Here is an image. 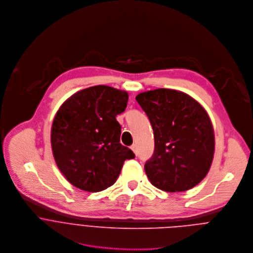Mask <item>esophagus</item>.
<instances>
[{"mask_svg":"<svg viewBox=\"0 0 253 253\" xmlns=\"http://www.w3.org/2000/svg\"><path fill=\"white\" fill-rule=\"evenodd\" d=\"M130 149L133 151V153H134L135 155H137V147H136V144H132L131 147H130Z\"/></svg>","mask_w":253,"mask_h":253,"instance_id":"34e87169","label":"esophagus"}]
</instances>
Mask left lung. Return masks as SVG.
<instances>
[{"mask_svg": "<svg viewBox=\"0 0 253 253\" xmlns=\"http://www.w3.org/2000/svg\"><path fill=\"white\" fill-rule=\"evenodd\" d=\"M135 99L154 132V153L144 165L151 183L168 192L197 185L208 173L215 150L205 109L188 94L167 88L139 93Z\"/></svg>", "mask_w": 253, "mask_h": 253, "instance_id": "obj_1", "label": "left lung"}]
</instances>
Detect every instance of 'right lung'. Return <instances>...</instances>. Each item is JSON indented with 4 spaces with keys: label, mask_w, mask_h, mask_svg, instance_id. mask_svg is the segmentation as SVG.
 <instances>
[{
    "label": "right lung",
    "mask_w": 253,
    "mask_h": 253,
    "mask_svg": "<svg viewBox=\"0 0 253 253\" xmlns=\"http://www.w3.org/2000/svg\"><path fill=\"white\" fill-rule=\"evenodd\" d=\"M125 90L107 85L83 89L58 110L51 128L53 156L70 183L88 192L113 185L133 152L120 143L116 120L127 104Z\"/></svg>",
    "instance_id": "1"
}]
</instances>
